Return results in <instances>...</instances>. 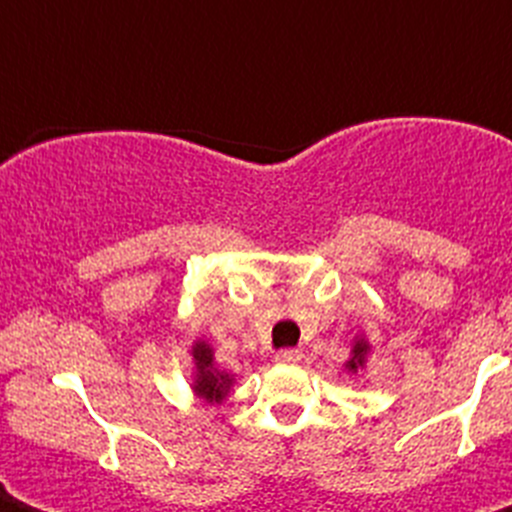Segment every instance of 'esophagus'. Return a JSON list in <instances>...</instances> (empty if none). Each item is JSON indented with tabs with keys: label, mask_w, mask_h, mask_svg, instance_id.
<instances>
[{
	"label": "esophagus",
	"mask_w": 512,
	"mask_h": 512,
	"mask_svg": "<svg viewBox=\"0 0 512 512\" xmlns=\"http://www.w3.org/2000/svg\"><path fill=\"white\" fill-rule=\"evenodd\" d=\"M300 356H303V353L297 348H284L276 353V361H279V364H295V361H300Z\"/></svg>",
	"instance_id": "obj_1"
}]
</instances>
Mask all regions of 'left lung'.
Instances as JSON below:
<instances>
[{"label": "left lung", "instance_id": "left-lung-1", "mask_svg": "<svg viewBox=\"0 0 512 512\" xmlns=\"http://www.w3.org/2000/svg\"><path fill=\"white\" fill-rule=\"evenodd\" d=\"M366 350H369V345H366L364 340H358L356 345H353V350H350V361L345 364V369H350V372H358V369H361L366 361Z\"/></svg>", "mask_w": 512, "mask_h": 512}]
</instances>
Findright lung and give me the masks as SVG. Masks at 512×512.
Masks as SVG:
<instances>
[{"mask_svg":"<svg viewBox=\"0 0 512 512\" xmlns=\"http://www.w3.org/2000/svg\"><path fill=\"white\" fill-rule=\"evenodd\" d=\"M193 361H196V382L193 390L201 398H207L212 404H220L233 385V377L225 372H217L215 361H212V348L207 342H196L193 345Z\"/></svg>","mask_w":512,"mask_h":512,"instance_id":"1","label":"right lung"}]
</instances>
